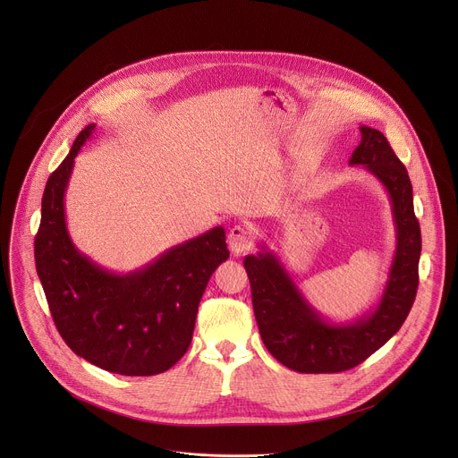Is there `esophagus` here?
<instances>
[{
    "mask_svg": "<svg viewBox=\"0 0 458 458\" xmlns=\"http://www.w3.org/2000/svg\"><path fill=\"white\" fill-rule=\"evenodd\" d=\"M228 244L233 254H246L254 246V232L248 225H233L228 232Z\"/></svg>",
    "mask_w": 458,
    "mask_h": 458,
    "instance_id": "esophagus-1",
    "label": "esophagus"
}]
</instances>
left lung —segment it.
Wrapping results in <instances>:
<instances>
[{
    "label": "left lung",
    "mask_w": 458,
    "mask_h": 458,
    "mask_svg": "<svg viewBox=\"0 0 458 458\" xmlns=\"http://www.w3.org/2000/svg\"><path fill=\"white\" fill-rule=\"evenodd\" d=\"M360 133L349 164L363 165L384 184L396 226V250L378 305L351 323H332L307 301L267 244L242 261L263 344L296 372H342L360 365L396 335L417 296L422 235L407 170L382 131L360 126Z\"/></svg>",
    "instance_id": "1"
}]
</instances>
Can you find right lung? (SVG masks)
I'll list each match as a JSON object with an SVG mask.
<instances>
[{
  "mask_svg": "<svg viewBox=\"0 0 458 458\" xmlns=\"http://www.w3.org/2000/svg\"><path fill=\"white\" fill-rule=\"evenodd\" d=\"M93 131L95 123L81 130L46 184L36 272L74 354L123 377H153L188 351L204 288L230 258L226 235L216 226L128 274L109 272L81 254L67 232L64 199L74 158Z\"/></svg>",
  "mask_w": 458,
  "mask_h": 458,
  "instance_id": "1",
  "label": "right lung"
}]
</instances>
